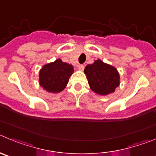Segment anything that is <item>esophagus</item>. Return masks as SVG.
<instances>
[{
    "mask_svg": "<svg viewBox=\"0 0 156 156\" xmlns=\"http://www.w3.org/2000/svg\"><path fill=\"white\" fill-rule=\"evenodd\" d=\"M84 68H85V66L82 65V64H81V65L78 66V69H79V71H82L84 70Z\"/></svg>",
    "mask_w": 156,
    "mask_h": 156,
    "instance_id": "34e87169",
    "label": "esophagus"
}]
</instances>
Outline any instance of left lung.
<instances>
[{
  "mask_svg": "<svg viewBox=\"0 0 156 156\" xmlns=\"http://www.w3.org/2000/svg\"><path fill=\"white\" fill-rule=\"evenodd\" d=\"M91 90L98 95L113 93L120 85V76L115 67L98 59L84 70Z\"/></svg>",
  "mask_w": 156,
  "mask_h": 156,
  "instance_id": "obj_1",
  "label": "left lung"
}]
</instances>
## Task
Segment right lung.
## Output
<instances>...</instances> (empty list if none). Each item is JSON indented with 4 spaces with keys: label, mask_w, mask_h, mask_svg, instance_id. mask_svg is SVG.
<instances>
[{
    "label": "right lung",
    "mask_w": 156,
    "mask_h": 156,
    "mask_svg": "<svg viewBox=\"0 0 156 156\" xmlns=\"http://www.w3.org/2000/svg\"><path fill=\"white\" fill-rule=\"evenodd\" d=\"M73 72L74 68L71 64L58 58L42 67L39 74V83L47 92L59 93L66 88Z\"/></svg>",
    "instance_id": "add662e5"
}]
</instances>
